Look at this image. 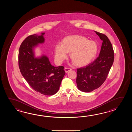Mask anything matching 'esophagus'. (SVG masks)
Listing matches in <instances>:
<instances>
[{"label": "esophagus", "instance_id": "34e87169", "mask_svg": "<svg viewBox=\"0 0 132 132\" xmlns=\"http://www.w3.org/2000/svg\"><path fill=\"white\" fill-rule=\"evenodd\" d=\"M71 70V69L70 68H68V67H65V73H67L68 72L70 71Z\"/></svg>", "mask_w": 132, "mask_h": 132}]
</instances>
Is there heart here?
<instances>
[{
    "mask_svg": "<svg viewBox=\"0 0 132 132\" xmlns=\"http://www.w3.org/2000/svg\"><path fill=\"white\" fill-rule=\"evenodd\" d=\"M98 50L95 42L81 35H71L65 37L62 44L55 45V59L57 63H61L67 58V53L69 52L71 59L76 65L84 66L93 60Z\"/></svg>",
    "mask_w": 132,
    "mask_h": 132,
    "instance_id": "obj_1",
    "label": "heart"
}]
</instances>
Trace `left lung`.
I'll return each mask as SVG.
<instances>
[{
  "mask_svg": "<svg viewBox=\"0 0 132 132\" xmlns=\"http://www.w3.org/2000/svg\"><path fill=\"white\" fill-rule=\"evenodd\" d=\"M94 31L103 41L100 55L93 62L77 69V87L79 90L86 93L92 92L103 84L114 59L113 47L108 37Z\"/></svg>",
  "mask_w": 132,
  "mask_h": 132,
  "instance_id": "1",
  "label": "left lung"
}]
</instances>
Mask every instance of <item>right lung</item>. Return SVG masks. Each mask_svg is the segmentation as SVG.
I'll use <instances>...</instances> for the list:
<instances>
[{
	"instance_id": "obj_1",
	"label": "right lung",
	"mask_w": 132,
	"mask_h": 132,
	"mask_svg": "<svg viewBox=\"0 0 132 132\" xmlns=\"http://www.w3.org/2000/svg\"><path fill=\"white\" fill-rule=\"evenodd\" d=\"M44 34H34L22 42L19 51L18 65L22 76L34 90L43 95H53L59 90L65 72L63 66L51 65L47 56L34 57V48L44 42Z\"/></svg>"
}]
</instances>
